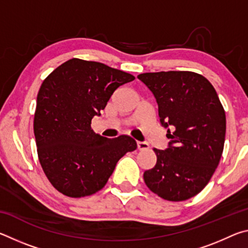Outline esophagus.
<instances>
[{
	"mask_svg": "<svg viewBox=\"0 0 248 248\" xmlns=\"http://www.w3.org/2000/svg\"><path fill=\"white\" fill-rule=\"evenodd\" d=\"M137 145H138V149L140 151H144V150H148L150 148L149 143H146V142H137Z\"/></svg>",
	"mask_w": 248,
	"mask_h": 248,
	"instance_id": "34e87169",
	"label": "esophagus"
}]
</instances>
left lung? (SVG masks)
Here are the masks:
<instances>
[{
	"label": "left lung",
	"instance_id": "1",
	"mask_svg": "<svg viewBox=\"0 0 248 248\" xmlns=\"http://www.w3.org/2000/svg\"><path fill=\"white\" fill-rule=\"evenodd\" d=\"M156 98L161 124L170 139L166 150L153 149L156 164L145 170L149 189L169 201H184L207 186L224 148L226 119L215 87L190 71L138 75Z\"/></svg>",
	"mask_w": 248,
	"mask_h": 248
}]
</instances>
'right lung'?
<instances>
[{"mask_svg": "<svg viewBox=\"0 0 248 248\" xmlns=\"http://www.w3.org/2000/svg\"><path fill=\"white\" fill-rule=\"evenodd\" d=\"M134 79L104 63L73 58L53 70L41 84L35 117L37 153L52 186L81 198L106 185L117 162L137 149L129 136L107 139L91 128L112 93Z\"/></svg>", "mask_w": 248, "mask_h": 248, "instance_id": "1", "label": "right lung"}]
</instances>
